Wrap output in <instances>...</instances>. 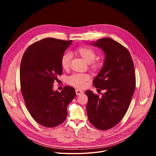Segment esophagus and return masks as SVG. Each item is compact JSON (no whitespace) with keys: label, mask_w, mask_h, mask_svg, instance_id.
I'll list each match as a JSON object with an SVG mask.
<instances>
[{"label":"esophagus","mask_w":156,"mask_h":156,"mask_svg":"<svg viewBox=\"0 0 156 156\" xmlns=\"http://www.w3.org/2000/svg\"><path fill=\"white\" fill-rule=\"evenodd\" d=\"M76 91V94L77 96H79V95H81V94L83 93V92L81 91V90H75Z\"/></svg>","instance_id":"1"}]
</instances>
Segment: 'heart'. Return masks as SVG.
<instances>
[{"label": "heart", "mask_w": 156, "mask_h": 156, "mask_svg": "<svg viewBox=\"0 0 156 156\" xmlns=\"http://www.w3.org/2000/svg\"><path fill=\"white\" fill-rule=\"evenodd\" d=\"M75 53L80 56L86 63L91 64L93 70H98L100 64L98 62H93L96 58L94 52L88 48L81 46L75 50ZM71 57L69 54H65L62 55L60 60L61 66L63 70H68L70 67ZM90 76L86 73L73 74L68 78V83L78 88H83L85 86L86 83L90 80Z\"/></svg>", "instance_id": "obj_1"}]
</instances>
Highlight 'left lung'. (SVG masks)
<instances>
[{
  "label": "left lung",
  "instance_id": "8db88e82",
  "mask_svg": "<svg viewBox=\"0 0 156 156\" xmlns=\"http://www.w3.org/2000/svg\"><path fill=\"white\" fill-rule=\"evenodd\" d=\"M90 44L101 48L105 54L93 85L105 93L99 98L92 91L85 92L87 114L94 127L107 130L117 125L127 112L135 90L134 63L128 49L112 39L102 38Z\"/></svg>",
  "mask_w": 156,
  "mask_h": 156
}]
</instances>
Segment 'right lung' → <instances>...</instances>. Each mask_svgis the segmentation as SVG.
<instances>
[{
  "mask_svg": "<svg viewBox=\"0 0 156 156\" xmlns=\"http://www.w3.org/2000/svg\"><path fill=\"white\" fill-rule=\"evenodd\" d=\"M72 42L43 39L29 46L22 57L21 91L30 115L42 126L53 128L62 123L67 116V105L76 96L69 86L60 93L53 90L57 75L62 73L61 58Z\"/></svg>",
  "mask_w": 156,
  "mask_h": 156,
  "instance_id": "1",
  "label": "right lung"
}]
</instances>
